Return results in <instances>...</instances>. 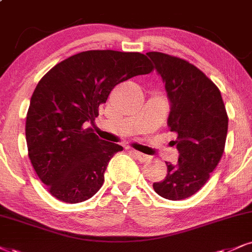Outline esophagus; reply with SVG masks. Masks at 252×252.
Segmentation results:
<instances>
[{
	"label": "esophagus",
	"mask_w": 252,
	"mask_h": 252,
	"mask_svg": "<svg viewBox=\"0 0 252 252\" xmlns=\"http://www.w3.org/2000/svg\"><path fill=\"white\" fill-rule=\"evenodd\" d=\"M132 153L134 154V157L136 158V160H139V161H140V162H148V161H151V159H152L150 155L142 154V153H140V152L132 151Z\"/></svg>",
	"instance_id": "esophagus-1"
}]
</instances>
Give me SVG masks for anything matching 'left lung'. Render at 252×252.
<instances>
[{
  "label": "left lung",
  "mask_w": 252,
  "mask_h": 252,
  "mask_svg": "<svg viewBox=\"0 0 252 252\" xmlns=\"http://www.w3.org/2000/svg\"><path fill=\"white\" fill-rule=\"evenodd\" d=\"M164 83L170 101L168 126L176 134V164L154 182L157 194L167 200L190 197L206 185L224 152L228 114L221 92L200 69L182 58L147 52Z\"/></svg>",
  "instance_id": "left-lung-1"
}]
</instances>
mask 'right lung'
Instances as JSON below:
<instances>
[{"label":"right lung","mask_w":252,"mask_h":252,"mask_svg":"<svg viewBox=\"0 0 252 252\" xmlns=\"http://www.w3.org/2000/svg\"><path fill=\"white\" fill-rule=\"evenodd\" d=\"M152 71L144 54L91 50L43 76L30 100L26 138L31 164L52 196L79 203L100 189L108 161L123 147L84 125L94 121L118 84Z\"/></svg>","instance_id":"1"}]
</instances>
